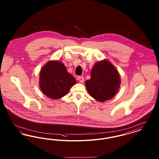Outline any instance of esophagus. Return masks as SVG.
<instances>
[{
    "label": "esophagus",
    "instance_id": "34e87169",
    "mask_svg": "<svg viewBox=\"0 0 159 159\" xmlns=\"http://www.w3.org/2000/svg\"><path fill=\"white\" fill-rule=\"evenodd\" d=\"M78 79H79V82L80 83H83V82H84V77H83V76H79L78 77Z\"/></svg>",
    "mask_w": 159,
    "mask_h": 159
}]
</instances>
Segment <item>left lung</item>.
I'll use <instances>...</instances> for the list:
<instances>
[{"instance_id": "obj_1", "label": "left lung", "mask_w": 159, "mask_h": 159, "mask_svg": "<svg viewBox=\"0 0 159 159\" xmlns=\"http://www.w3.org/2000/svg\"><path fill=\"white\" fill-rule=\"evenodd\" d=\"M117 70L108 61L97 62L91 70V79L85 82L89 95L100 102L112 98L120 86Z\"/></svg>"}]
</instances>
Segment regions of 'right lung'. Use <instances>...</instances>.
Returning <instances> with one entry per match:
<instances>
[{
  "label": "right lung",
  "instance_id": "add662e5",
  "mask_svg": "<svg viewBox=\"0 0 159 159\" xmlns=\"http://www.w3.org/2000/svg\"><path fill=\"white\" fill-rule=\"evenodd\" d=\"M40 86L43 93L52 99L66 95L76 83L75 77L67 72L64 65L59 61H50L40 73Z\"/></svg>",
  "mask_w": 159,
  "mask_h": 159
}]
</instances>
